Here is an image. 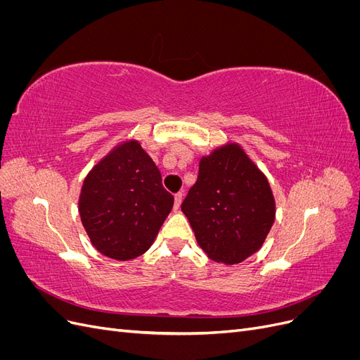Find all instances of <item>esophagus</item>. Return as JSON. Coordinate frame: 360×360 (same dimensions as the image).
Returning <instances> with one entry per match:
<instances>
[{
    "label": "esophagus",
    "mask_w": 360,
    "mask_h": 360,
    "mask_svg": "<svg viewBox=\"0 0 360 360\" xmlns=\"http://www.w3.org/2000/svg\"><path fill=\"white\" fill-rule=\"evenodd\" d=\"M181 200H183V193H181V192L174 195V210H179V209H180Z\"/></svg>",
    "instance_id": "esophagus-1"
}]
</instances>
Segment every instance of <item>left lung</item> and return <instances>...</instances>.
Returning <instances> with one entry per match:
<instances>
[{"label":"left lung","mask_w":360,"mask_h":360,"mask_svg":"<svg viewBox=\"0 0 360 360\" xmlns=\"http://www.w3.org/2000/svg\"><path fill=\"white\" fill-rule=\"evenodd\" d=\"M181 212L205 255L228 266L261 249L276 204L264 172L240 144L226 143L200 159L198 180Z\"/></svg>","instance_id":"8db88e82"}]
</instances>
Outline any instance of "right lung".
I'll return each mask as SVG.
<instances>
[{
	"instance_id": "obj_1",
	"label": "right lung",
	"mask_w": 360,
	"mask_h": 360,
	"mask_svg": "<svg viewBox=\"0 0 360 360\" xmlns=\"http://www.w3.org/2000/svg\"><path fill=\"white\" fill-rule=\"evenodd\" d=\"M172 204L153 159L139 141L126 139L86 174L78 210L91 245L105 257L129 261L153 245Z\"/></svg>"
}]
</instances>
